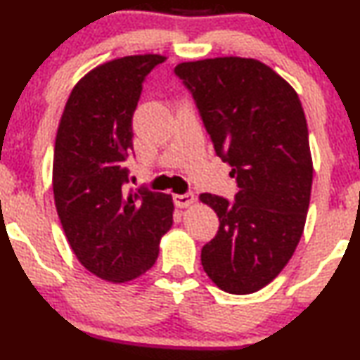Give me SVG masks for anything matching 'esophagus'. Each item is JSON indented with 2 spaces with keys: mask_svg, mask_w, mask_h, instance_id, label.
I'll list each match as a JSON object with an SVG mask.
<instances>
[{
  "mask_svg": "<svg viewBox=\"0 0 360 360\" xmlns=\"http://www.w3.org/2000/svg\"><path fill=\"white\" fill-rule=\"evenodd\" d=\"M193 201H195L193 191H186L184 195H174V203L175 206H179V208H186V206H190Z\"/></svg>",
  "mask_w": 360,
  "mask_h": 360,
  "instance_id": "obj_1",
  "label": "esophagus"
}]
</instances>
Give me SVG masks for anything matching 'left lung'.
<instances>
[{
  "instance_id": "8db88e82",
  "label": "left lung",
  "mask_w": 360,
  "mask_h": 360,
  "mask_svg": "<svg viewBox=\"0 0 360 360\" xmlns=\"http://www.w3.org/2000/svg\"><path fill=\"white\" fill-rule=\"evenodd\" d=\"M174 72L239 186L234 201L200 195L219 218L218 233L201 249V265L224 292L254 293L288 264L307 221L313 164L302 103L254 58H206Z\"/></svg>"
}]
</instances>
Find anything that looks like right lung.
<instances>
[{
    "label": "right lung",
    "mask_w": 360,
    "mask_h": 360,
    "mask_svg": "<svg viewBox=\"0 0 360 360\" xmlns=\"http://www.w3.org/2000/svg\"><path fill=\"white\" fill-rule=\"evenodd\" d=\"M165 57L111 60L73 88L53 149V200L63 233L85 269L108 282L146 274L172 228V196L127 188L132 116L142 85Z\"/></svg>",
    "instance_id": "obj_1"
}]
</instances>
